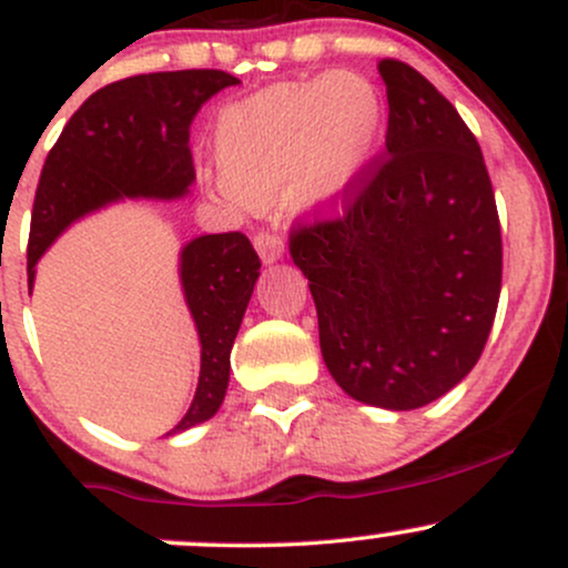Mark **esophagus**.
Listing matches in <instances>:
<instances>
[{"label": "esophagus", "mask_w": 568, "mask_h": 568, "mask_svg": "<svg viewBox=\"0 0 568 568\" xmlns=\"http://www.w3.org/2000/svg\"><path fill=\"white\" fill-rule=\"evenodd\" d=\"M253 245H256L258 258H262L264 264H277V262H283L285 245H283V240L275 237V234H266V232L256 234V240H253Z\"/></svg>", "instance_id": "34e87169"}]
</instances>
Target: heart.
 <instances>
[{
    "mask_svg": "<svg viewBox=\"0 0 568 568\" xmlns=\"http://www.w3.org/2000/svg\"><path fill=\"white\" fill-rule=\"evenodd\" d=\"M387 130L382 90L355 71L272 84L219 112V184L247 207L291 186L298 205L334 211L379 160Z\"/></svg>",
    "mask_w": 568,
    "mask_h": 568,
    "instance_id": "heart-1",
    "label": "heart"
}]
</instances>
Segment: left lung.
Returning <instances> with one entry per match:
<instances>
[{
    "mask_svg": "<svg viewBox=\"0 0 568 568\" xmlns=\"http://www.w3.org/2000/svg\"><path fill=\"white\" fill-rule=\"evenodd\" d=\"M387 162L347 216L293 232L321 352L355 400L410 410L470 374L497 315L501 234L484 154L433 82L384 58Z\"/></svg>",
    "mask_w": 568,
    "mask_h": 568,
    "instance_id": "1",
    "label": "left lung"
}]
</instances>
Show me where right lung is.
<instances>
[{
	"mask_svg": "<svg viewBox=\"0 0 568 568\" xmlns=\"http://www.w3.org/2000/svg\"><path fill=\"white\" fill-rule=\"evenodd\" d=\"M240 84L216 69L139 74L101 88L77 109L48 154L29 234V288L50 245L101 207L122 200L173 202L194 181L189 125L202 103ZM258 256L245 234H202L179 253V280L200 338L192 406L168 435L216 416L230 387V355L243 323Z\"/></svg>",
	"mask_w": 568,
	"mask_h": 568,
	"instance_id": "add662e5",
	"label": "right lung"
}]
</instances>
